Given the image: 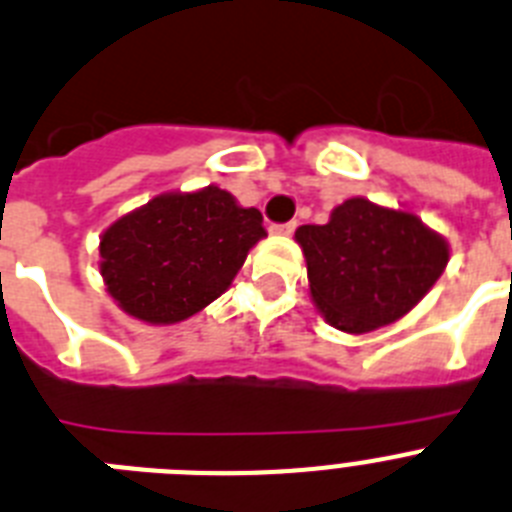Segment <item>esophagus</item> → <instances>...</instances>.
Instances as JSON below:
<instances>
[{"instance_id": "34e87169", "label": "esophagus", "mask_w": 512, "mask_h": 512, "mask_svg": "<svg viewBox=\"0 0 512 512\" xmlns=\"http://www.w3.org/2000/svg\"><path fill=\"white\" fill-rule=\"evenodd\" d=\"M295 227H298V222H282V225L269 227V233H272V235H292V233H295Z\"/></svg>"}]
</instances>
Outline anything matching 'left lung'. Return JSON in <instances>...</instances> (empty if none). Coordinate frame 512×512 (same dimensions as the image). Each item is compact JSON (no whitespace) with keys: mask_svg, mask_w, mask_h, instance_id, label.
<instances>
[{"mask_svg":"<svg viewBox=\"0 0 512 512\" xmlns=\"http://www.w3.org/2000/svg\"><path fill=\"white\" fill-rule=\"evenodd\" d=\"M308 264L310 298L339 331L365 334L399 321L448 264L443 235L417 214L355 196L326 225L295 230Z\"/></svg>","mask_w":512,"mask_h":512,"instance_id":"1","label":"left lung"}]
</instances>
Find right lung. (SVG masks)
I'll return each mask as SVG.
<instances>
[{
  "label": "right lung",
  "instance_id": "1",
  "mask_svg": "<svg viewBox=\"0 0 512 512\" xmlns=\"http://www.w3.org/2000/svg\"><path fill=\"white\" fill-rule=\"evenodd\" d=\"M261 212L207 186L160 194L100 238V274L111 298L147 323H178L230 287L266 235Z\"/></svg>",
  "mask_w": 512,
  "mask_h": 512
}]
</instances>
